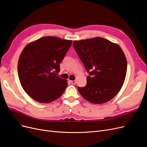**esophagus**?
Returning a JSON list of instances; mask_svg holds the SVG:
<instances>
[{
    "mask_svg": "<svg viewBox=\"0 0 147 147\" xmlns=\"http://www.w3.org/2000/svg\"><path fill=\"white\" fill-rule=\"evenodd\" d=\"M70 82H71V83H72V84H75L76 83V81H75V80H72V81H70Z\"/></svg>",
    "mask_w": 147,
    "mask_h": 147,
    "instance_id": "esophagus-1",
    "label": "esophagus"
}]
</instances>
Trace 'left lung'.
I'll use <instances>...</instances> for the list:
<instances>
[{
	"instance_id": "8db88e82",
	"label": "left lung",
	"mask_w": 147,
	"mask_h": 147,
	"mask_svg": "<svg viewBox=\"0 0 147 147\" xmlns=\"http://www.w3.org/2000/svg\"><path fill=\"white\" fill-rule=\"evenodd\" d=\"M73 46L89 75L86 85L78 87L89 102L102 104L111 100L122 88L127 61L119 45L103 38L74 41Z\"/></svg>"
}]
</instances>
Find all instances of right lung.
Listing matches in <instances>:
<instances>
[{"label": "right lung", "mask_w": 147, "mask_h": 147, "mask_svg": "<svg viewBox=\"0 0 147 147\" xmlns=\"http://www.w3.org/2000/svg\"><path fill=\"white\" fill-rule=\"evenodd\" d=\"M70 40L45 36L28 44L20 55L18 72L22 88L30 97L49 103L62 95L67 80L57 76L59 64L72 45Z\"/></svg>", "instance_id": "1"}]
</instances>
